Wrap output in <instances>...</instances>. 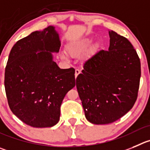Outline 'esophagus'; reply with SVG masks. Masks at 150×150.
Masks as SVG:
<instances>
[{
  "mask_svg": "<svg viewBox=\"0 0 150 150\" xmlns=\"http://www.w3.org/2000/svg\"><path fill=\"white\" fill-rule=\"evenodd\" d=\"M80 73H81V71H80L78 69H75V78H77V77H78V75H79Z\"/></svg>",
  "mask_w": 150,
  "mask_h": 150,
  "instance_id": "obj_1",
  "label": "esophagus"
}]
</instances>
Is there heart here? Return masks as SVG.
Segmentation results:
<instances>
[{"instance_id": "obj_1", "label": "heart", "mask_w": 150, "mask_h": 150, "mask_svg": "<svg viewBox=\"0 0 150 150\" xmlns=\"http://www.w3.org/2000/svg\"><path fill=\"white\" fill-rule=\"evenodd\" d=\"M90 39H85L84 40H83L78 44H76V45H70L67 47V52L69 55L72 56V57H78V56H81V54H83L86 51L88 47L90 45ZM97 48L98 45L96 44V45L93 46L92 50H96ZM61 58L64 60L67 59V57L64 54H61Z\"/></svg>"}]
</instances>
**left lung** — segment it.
I'll use <instances>...</instances> for the list:
<instances>
[{"mask_svg": "<svg viewBox=\"0 0 150 150\" xmlns=\"http://www.w3.org/2000/svg\"><path fill=\"white\" fill-rule=\"evenodd\" d=\"M108 51L88 59L76 78L85 116L94 124H107L127 114L138 98L141 61L132 43L110 31Z\"/></svg>", "mask_w": 150, "mask_h": 150, "instance_id": "1", "label": "left lung"}]
</instances>
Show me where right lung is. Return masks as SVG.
Returning a JSON list of instances; mask_svg holds the SVG:
<instances>
[{
  "label": "right lung",
  "mask_w": 150,
  "mask_h": 150,
  "mask_svg": "<svg viewBox=\"0 0 150 150\" xmlns=\"http://www.w3.org/2000/svg\"><path fill=\"white\" fill-rule=\"evenodd\" d=\"M60 47L59 35L50 26L17 41L9 53L4 77L8 103L31 127L55 125L66 94L75 86V69H60L53 61L52 52Z\"/></svg>",
  "instance_id": "obj_1"
}]
</instances>
